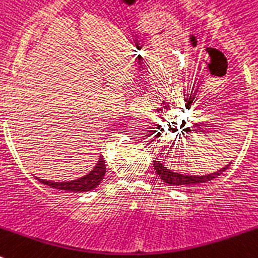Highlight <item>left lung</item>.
I'll use <instances>...</instances> for the list:
<instances>
[{"label":"left lung","mask_w":258,"mask_h":258,"mask_svg":"<svg viewBox=\"0 0 258 258\" xmlns=\"http://www.w3.org/2000/svg\"><path fill=\"white\" fill-rule=\"evenodd\" d=\"M152 134H155L156 131H151ZM151 134V135H152ZM160 133L156 135V138H159ZM231 165V162H228L227 165H224L223 168H220L219 170H216L214 173H209V174H205V176H189V174H181V173L173 172V170L168 169L166 166H164L161 161L159 160H155L153 161V166H155L156 173L159 174L160 178L164 181L168 185H174V186H194V185H203L205 182H209L211 179L219 177L223 172H226L227 169Z\"/></svg>","instance_id":"left-lung-1"}]
</instances>
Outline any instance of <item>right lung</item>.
<instances>
[{
  "instance_id": "1",
  "label": "right lung",
  "mask_w": 258,
  "mask_h": 258,
  "mask_svg": "<svg viewBox=\"0 0 258 258\" xmlns=\"http://www.w3.org/2000/svg\"><path fill=\"white\" fill-rule=\"evenodd\" d=\"M106 173V165L105 160H103L102 156H99L98 161H97L96 166L93 168V170L86 174L84 177H80L77 179H73V181H67V182H55V181H45V179L39 178L36 177L39 182L44 183V185L49 186V187H53V189L64 190V191H90V190L96 189L97 186L101 183V181L103 179V176Z\"/></svg>"
}]
</instances>
